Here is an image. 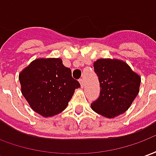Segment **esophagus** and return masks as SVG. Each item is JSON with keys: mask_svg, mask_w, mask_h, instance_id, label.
Wrapping results in <instances>:
<instances>
[{"mask_svg": "<svg viewBox=\"0 0 156 156\" xmlns=\"http://www.w3.org/2000/svg\"><path fill=\"white\" fill-rule=\"evenodd\" d=\"M79 83H80V84H81V87H83L84 83H83V78H80V79H79Z\"/></svg>", "mask_w": 156, "mask_h": 156, "instance_id": "1", "label": "esophagus"}]
</instances>
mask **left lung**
Listing matches in <instances>:
<instances>
[{
  "label": "left lung",
  "instance_id": "left-lung-1",
  "mask_svg": "<svg viewBox=\"0 0 156 156\" xmlns=\"http://www.w3.org/2000/svg\"><path fill=\"white\" fill-rule=\"evenodd\" d=\"M94 68L100 94L91 104L93 110L109 119L124 113L139 94L140 77L119 60L98 59Z\"/></svg>",
  "mask_w": 156,
  "mask_h": 156
}]
</instances>
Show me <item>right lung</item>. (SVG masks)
Listing matches in <instances>:
<instances>
[{
    "label": "right lung",
    "mask_w": 156,
    "mask_h": 156,
    "mask_svg": "<svg viewBox=\"0 0 156 156\" xmlns=\"http://www.w3.org/2000/svg\"><path fill=\"white\" fill-rule=\"evenodd\" d=\"M22 93L32 108L43 117L61 113L80 83L59 58L37 59L19 75Z\"/></svg>",
    "instance_id": "obj_1"
}]
</instances>
